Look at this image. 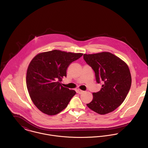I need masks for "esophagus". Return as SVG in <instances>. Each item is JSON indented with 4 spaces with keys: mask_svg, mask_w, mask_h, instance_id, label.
<instances>
[{
    "mask_svg": "<svg viewBox=\"0 0 148 148\" xmlns=\"http://www.w3.org/2000/svg\"><path fill=\"white\" fill-rule=\"evenodd\" d=\"M77 92H78L79 94H82V93H83L84 92V91L82 90H81V89H77Z\"/></svg>",
    "mask_w": 148,
    "mask_h": 148,
    "instance_id": "34e87169",
    "label": "esophagus"
}]
</instances>
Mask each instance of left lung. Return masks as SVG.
Instances as JSON below:
<instances>
[{
  "label": "left lung",
  "instance_id": "1",
  "mask_svg": "<svg viewBox=\"0 0 148 148\" xmlns=\"http://www.w3.org/2000/svg\"><path fill=\"white\" fill-rule=\"evenodd\" d=\"M83 56L95 71L97 83H103L100 90L93 93V100L86 106L100 114L113 112L125 100L131 86L127 65L108 52L84 54Z\"/></svg>",
  "mask_w": 148,
  "mask_h": 148
}]
</instances>
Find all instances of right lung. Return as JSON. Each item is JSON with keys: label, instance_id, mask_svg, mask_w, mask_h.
<instances>
[{"label": "right lung", "instance_id": "obj_1", "mask_svg": "<svg viewBox=\"0 0 148 148\" xmlns=\"http://www.w3.org/2000/svg\"><path fill=\"white\" fill-rule=\"evenodd\" d=\"M83 55L53 50L40 53L31 60L27 71V87L32 102L42 113L49 116L58 114L76 94L59 82L66 76L70 64Z\"/></svg>", "mask_w": 148, "mask_h": 148}]
</instances>
